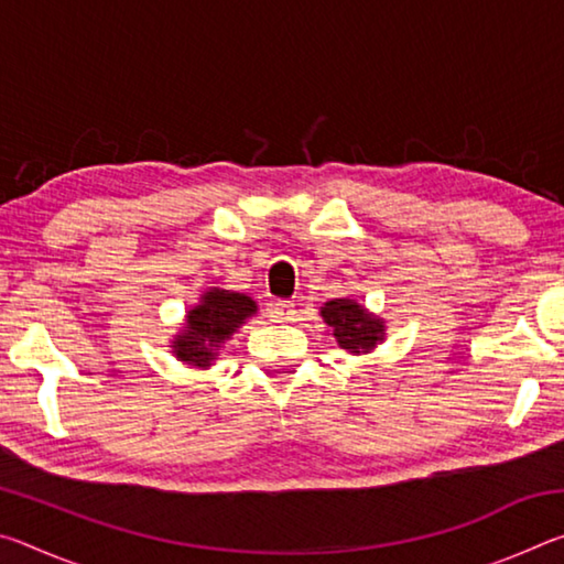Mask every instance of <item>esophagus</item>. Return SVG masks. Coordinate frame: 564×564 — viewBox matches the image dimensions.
I'll return each instance as SVG.
<instances>
[{"label": "esophagus", "mask_w": 564, "mask_h": 564, "mask_svg": "<svg viewBox=\"0 0 564 564\" xmlns=\"http://www.w3.org/2000/svg\"><path fill=\"white\" fill-rule=\"evenodd\" d=\"M293 316H295V305L291 303V301H275L273 305H271V318L273 321H293Z\"/></svg>", "instance_id": "1"}]
</instances>
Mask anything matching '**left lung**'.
Masks as SVG:
<instances>
[{
    "instance_id": "1",
    "label": "left lung",
    "mask_w": 564,
    "mask_h": 564,
    "mask_svg": "<svg viewBox=\"0 0 564 564\" xmlns=\"http://www.w3.org/2000/svg\"><path fill=\"white\" fill-rule=\"evenodd\" d=\"M321 318L338 346L350 356L373 352L386 340V321L356 299H333L323 303Z\"/></svg>"
}]
</instances>
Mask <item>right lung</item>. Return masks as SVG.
I'll use <instances>...</instances> for the list:
<instances>
[{
	"mask_svg": "<svg viewBox=\"0 0 564 564\" xmlns=\"http://www.w3.org/2000/svg\"><path fill=\"white\" fill-rule=\"evenodd\" d=\"M259 305L246 293L208 289L196 305L186 311L181 330L171 338V352L191 368L208 370L224 350L226 340L256 316Z\"/></svg>",
	"mask_w": 564,
	"mask_h": 564,
	"instance_id": "right-lung-1",
	"label": "right lung"
}]
</instances>
